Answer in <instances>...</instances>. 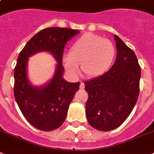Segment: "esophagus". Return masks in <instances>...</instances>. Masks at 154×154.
<instances>
[{"label":"esophagus","instance_id":"34e87169","mask_svg":"<svg viewBox=\"0 0 154 154\" xmlns=\"http://www.w3.org/2000/svg\"><path fill=\"white\" fill-rule=\"evenodd\" d=\"M80 88H81V89H83V88H85V84H84L83 82H81V85H80Z\"/></svg>","mask_w":154,"mask_h":154}]
</instances>
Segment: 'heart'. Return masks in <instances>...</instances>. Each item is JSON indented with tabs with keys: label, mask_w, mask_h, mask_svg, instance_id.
Returning <instances> with one entry per match:
<instances>
[{
	"label": "heart",
	"mask_w": 154,
	"mask_h": 154,
	"mask_svg": "<svg viewBox=\"0 0 154 154\" xmlns=\"http://www.w3.org/2000/svg\"><path fill=\"white\" fill-rule=\"evenodd\" d=\"M116 49L113 43L100 35L85 33L71 45L69 55L63 57V64L71 75L81 71L88 77L105 73L113 62Z\"/></svg>",
	"instance_id": "obj_1"
}]
</instances>
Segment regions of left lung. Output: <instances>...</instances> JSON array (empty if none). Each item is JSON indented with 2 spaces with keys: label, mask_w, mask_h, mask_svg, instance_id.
<instances>
[{
  "label": "left lung",
  "mask_w": 154,
  "mask_h": 154,
  "mask_svg": "<svg viewBox=\"0 0 154 154\" xmlns=\"http://www.w3.org/2000/svg\"><path fill=\"white\" fill-rule=\"evenodd\" d=\"M117 57L109 70L85 82L88 98L86 116L95 129L109 131L119 127L138 100L141 68L131 48L115 35Z\"/></svg>",
  "instance_id": "left-lung-1"
}]
</instances>
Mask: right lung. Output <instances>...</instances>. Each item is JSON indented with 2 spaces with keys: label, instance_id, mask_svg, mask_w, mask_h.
<instances>
[{
  "label": "right lung",
  "instance_id": "add662e5",
  "mask_svg": "<svg viewBox=\"0 0 154 154\" xmlns=\"http://www.w3.org/2000/svg\"><path fill=\"white\" fill-rule=\"evenodd\" d=\"M80 32L66 27L41 30L27 42L18 56L14 69V97L24 118L34 127L51 131L62 126L69 106L79 89L80 82L62 78V56L66 44ZM53 54L59 64L53 79L42 88L32 87L26 78L27 57L38 51Z\"/></svg>",
  "mask_w": 154,
  "mask_h": 154
}]
</instances>
